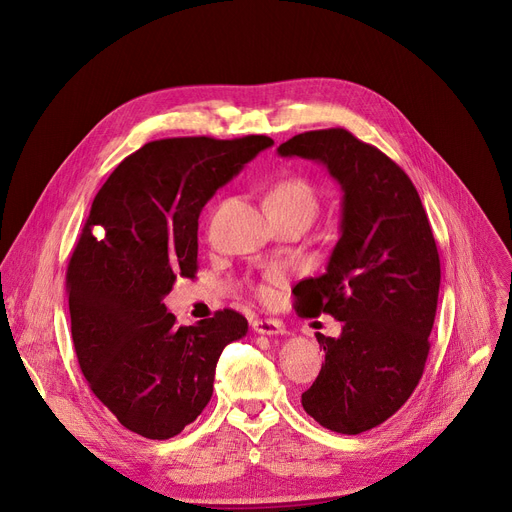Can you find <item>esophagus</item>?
Instances as JSON below:
<instances>
[{
    "mask_svg": "<svg viewBox=\"0 0 512 512\" xmlns=\"http://www.w3.org/2000/svg\"><path fill=\"white\" fill-rule=\"evenodd\" d=\"M254 331L260 335H279L285 331L283 323L277 319H256L254 321Z\"/></svg>",
    "mask_w": 512,
    "mask_h": 512,
    "instance_id": "34e87169",
    "label": "esophagus"
}]
</instances>
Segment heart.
<instances>
[{"mask_svg": "<svg viewBox=\"0 0 512 512\" xmlns=\"http://www.w3.org/2000/svg\"><path fill=\"white\" fill-rule=\"evenodd\" d=\"M266 208L269 212H302L312 218L319 208V198H316L314 187L300 177H285L273 183L266 193ZM279 271H271L269 279H277Z\"/></svg>", "mask_w": 512, "mask_h": 512, "instance_id": "b5f03b06", "label": "heart"}]
</instances>
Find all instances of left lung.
<instances>
[{"mask_svg": "<svg viewBox=\"0 0 512 512\" xmlns=\"http://www.w3.org/2000/svg\"><path fill=\"white\" fill-rule=\"evenodd\" d=\"M277 152L325 164L344 191L342 235L327 271L296 285V310L342 321L339 337L316 335L325 364L302 406L323 427L356 435L398 412L423 377L440 254L415 185L375 145L323 129Z\"/></svg>", "mask_w": 512, "mask_h": 512, "instance_id": "8db88e82", "label": "left lung"}]
</instances>
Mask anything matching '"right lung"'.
Listing matches in <instances>:
<instances>
[{"mask_svg":"<svg viewBox=\"0 0 512 512\" xmlns=\"http://www.w3.org/2000/svg\"><path fill=\"white\" fill-rule=\"evenodd\" d=\"M273 139L173 137L145 143L97 191L66 271L79 367L118 423L168 440L212 398L223 348L248 331L225 308L179 327L164 296L198 273V218L218 187Z\"/></svg>","mask_w":512,"mask_h":512,"instance_id":"right-lung-1","label":"right lung"}]
</instances>
